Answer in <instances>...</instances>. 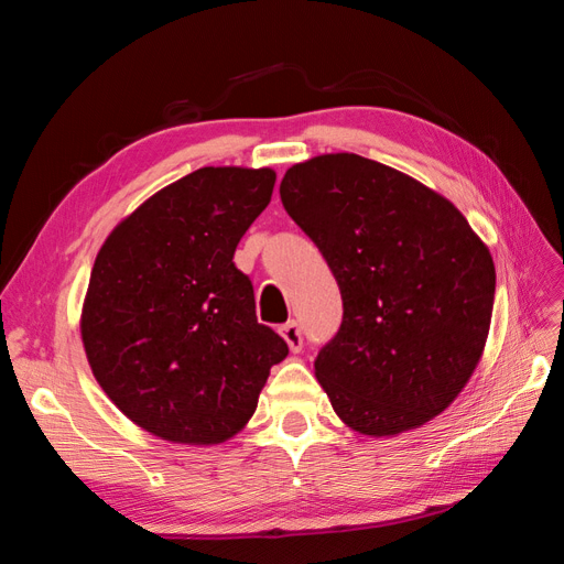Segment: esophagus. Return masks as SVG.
Here are the masks:
<instances>
[{
    "label": "esophagus",
    "mask_w": 564,
    "mask_h": 564,
    "mask_svg": "<svg viewBox=\"0 0 564 564\" xmlns=\"http://www.w3.org/2000/svg\"><path fill=\"white\" fill-rule=\"evenodd\" d=\"M280 332H282L284 340L289 344V348H292L294 352H299V350L303 348V334H301L299 322H294V319H292V322H286Z\"/></svg>",
    "instance_id": "esophagus-1"
}]
</instances>
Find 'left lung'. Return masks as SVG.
Here are the masks:
<instances>
[{
	"label": "left lung",
	"instance_id": "1",
	"mask_svg": "<svg viewBox=\"0 0 564 564\" xmlns=\"http://www.w3.org/2000/svg\"><path fill=\"white\" fill-rule=\"evenodd\" d=\"M280 197L344 299L340 329L315 357L340 421L381 437L445 412L480 362L497 289L464 214L352 152L294 164Z\"/></svg>",
	"mask_w": 564,
	"mask_h": 564
}]
</instances>
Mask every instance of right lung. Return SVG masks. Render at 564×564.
I'll list each match as a JSON object with an SVG mask.
<instances>
[{
  "label": "right lung",
  "mask_w": 564,
  "mask_h": 564,
  "mask_svg": "<svg viewBox=\"0 0 564 564\" xmlns=\"http://www.w3.org/2000/svg\"><path fill=\"white\" fill-rule=\"evenodd\" d=\"M272 169L204 166L166 185L100 247L82 311L96 381L143 431L226 442L256 412L286 340L256 319L237 242L270 202Z\"/></svg>",
  "instance_id": "obj_1"
}]
</instances>
